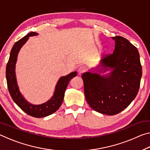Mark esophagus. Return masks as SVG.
Here are the masks:
<instances>
[{"instance_id": "1", "label": "esophagus", "mask_w": 150, "mask_h": 150, "mask_svg": "<svg viewBox=\"0 0 150 150\" xmlns=\"http://www.w3.org/2000/svg\"><path fill=\"white\" fill-rule=\"evenodd\" d=\"M85 71H86V68H85V66H83H83H80V67H79V69H78L79 75H81V74H82V73H84Z\"/></svg>"}]
</instances>
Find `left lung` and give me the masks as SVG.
<instances>
[{
  "instance_id": "left-lung-1",
  "label": "left lung",
  "mask_w": 150,
  "mask_h": 150,
  "mask_svg": "<svg viewBox=\"0 0 150 150\" xmlns=\"http://www.w3.org/2000/svg\"><path fill=\"white\" fill-rule=\"evenodd\" d=\"M115 41L113 54L106 55L98 65L99 73L82 75L85 98L94 110L115 115L128 107L138 93L142 75L137 48L124 38H112ZM111 70L106 76L100 72Z\"/></svg>"
}]
</instances>
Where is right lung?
<instances>
[{
	"label": "right lung",
	"instance_id": "add662e5",
	"mask_svg": "<svg viewBox=\"0 0 150 150\" xmlns=\"http://www.w3.org/2000/svg\"><path fill=\"white\" fill-rule=\"evenodd\" d=\"M37 35L38 34L36 32H30L15 43L11 50L8 62L6 65V77L10 95L14 103L28 115L35 118H42L52 115L60 107L64 98L66 88L70 80L77 75V72H72L69 75L59 78L55 87L54 95L47 102L38 105H32L28 102L19 91L15 68L20 50L29 39V37Z\"/></svg>",
	"mask_w": 150,
	"mask_h": 150
}]
</instances>
